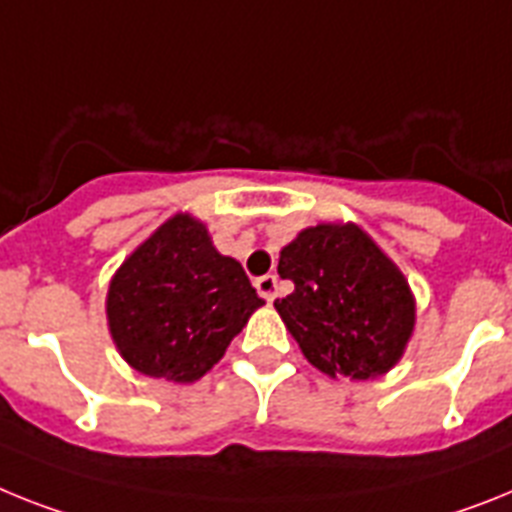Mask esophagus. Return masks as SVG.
I'll return each instance as SVG.
<instances>
[{
    "instance_id": "obj_1",
    "label": "esophagus",
    "mask_w": 512,
    "mask_h": 512,
    "mask_svg": "<svg viewBox=\"0 0 512 512\" xmlns=\"http://www.w3.org/2000/svg\"><path fill=\"white\" fill-rule=\"evenodd\" d=\"M255 289L257 294L263 296L265 302H273L278 296V278L276 276H263L255 281Z\"/></svg>"
}]
</instances>
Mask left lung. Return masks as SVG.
<instances>
[{"mask_svg":"<svg viewBox=\"0 0 512 512\" xmlns=\"http://www.w3.org/2000/svg\"><path fill=\"white\" fill-rule=\"evenodd\" d=\"M278 273L294 291L276 299V312L312 367L375 380L401 362L414 336V291L362 226H307L281 249Z\"/></svg>","mask_w":512,"mask_h":512,"instance_id":"1","label":"left lung"}]
</instances>
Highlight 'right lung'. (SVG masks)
I'll use <instances>...</instances> for the list:
<instances>
[{
	"label": "right lung",
	"instance_id": "right-lung-1",
	"mask_svg": "<svg viewBox=\"0 0 512 512\" xmlns=\"http://www.w3.org/2000/svg\"><path fill=\"white\" fill-rule=\"evenodd\" d=\"M263 299L192 213H174L124 257L106 320L119 356L156 380L195 382L221 362Z\"/></svg>",
	"mask_w": 512,
	"mask_h": 512
}]
</instances>
